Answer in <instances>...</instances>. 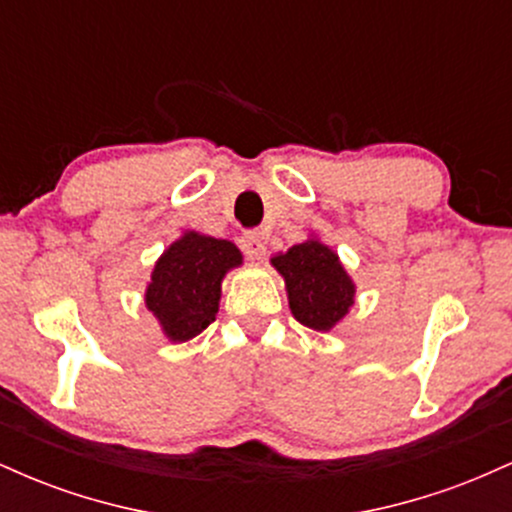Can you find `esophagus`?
Here are the masks:
<instances>
[{"mask_svg": "<svg viewBox=\"0 0 512 512\" xmlns=\"http://www.w3.org/2000/svg\"><path fill=\"white\" fill-rule=\"evenodd\" d=\"M240 248H243V252L250 257V260H262L264 252H267V245H264L262 233H257V231L245 233V236L240 238Z\"/></svg>", "mask_w": 512, "mask_h": 512, "instance_id": "34e87169", "label": "esophagus"}]
</instances>
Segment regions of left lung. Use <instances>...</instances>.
I'll use <instances>...</instances> for the list:
<instances>
[{
    "instance_id": "obj_1",
    "label": "left lung",
    "mask_w": 512,
    "mask_h": 512,
    "mask_svg": "<svg viewBox=\"0 0 512 512\" xmlns=\"http://www.w3.org/2000/svg\"><path fill=\"white\" fill-rule=\"evenodd\" d=\"M284 276L293 317L317 332H330L354 305L356 284L339 255L317 238H308L272 257Z\"/></svg>"
}]
</instances>
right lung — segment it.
I'll return each instance as SVG.
<instances>
[{"label": "right lung", "mask_w": 512, "mask_h": 512, "mask_svg": "<svg viewBox=\"0 0 512 512\" xmlns=\"http://www.w3.org/2000/svg\"><path fill=\"white\" fill-rule=\"evenodd\" d=\"M243 264L231 240L187 231L158 257L146 286V308L170 342H187L216 320L221 281Z\"/></svg>", "instance_id": "right-lung-1"}]
</instances>
